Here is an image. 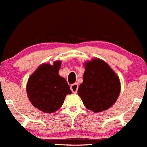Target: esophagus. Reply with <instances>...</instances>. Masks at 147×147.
<instances>
[{
	"label": "esophagus",
	"instance_id": "obj_1",
	"mask_svg": "<svg viewBox=\"0 0 147 147\" xmlns=\"http://www.w3.org/2000/svg\"><path fill=\"white\" fill-rule=\"evenodd\" d=\"M78 87H79V85H78L77 83H75L74 84H72L71 86V89L73 92L74 94L77 93V90H78Z\"/></svg>",
	"mask_w": 147,
	"mask_h": 147
}]
</instances>
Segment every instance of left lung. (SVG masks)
<instances>
[{
	"label": "left lung",
	"instance_id": "left-lung-1",
	"mask_svg": "<svg viewBox=\"0 0 147 147\" xmlns=\"http://www.w3.org/2000/svg\"><path fill=\"white\" fill-rule=\"evenodd\" d=\"M83 82L78 95L88 110L100 113L110 108L121 92L119 77L110 65L100 58L84 63Z\"/></svg>",
	"mask_w": 147,
	"mask_h": 147
}]
</instances>
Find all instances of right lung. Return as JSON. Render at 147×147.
I'll list each match as a JSON object with an SVG mask.
<instances>
[{
    "instance_id": "right-lung-1",
    "label": "right lung",
    "mask_w": 147,
    "mask_h": 147,
    "mask_svg": "<svg viewBox=\"0 0 147 147\" xmlns=\"http://www.w3.org/2000/svg\"><path fill=\"white\" fill-rule=\"evenodd\" d=\"M61 61L42 63L28 79L26 93L32 105L45 113H53L61 108L67 94L72 92L63 77L58 74Z\"/></svg>"
}]
</instances>
